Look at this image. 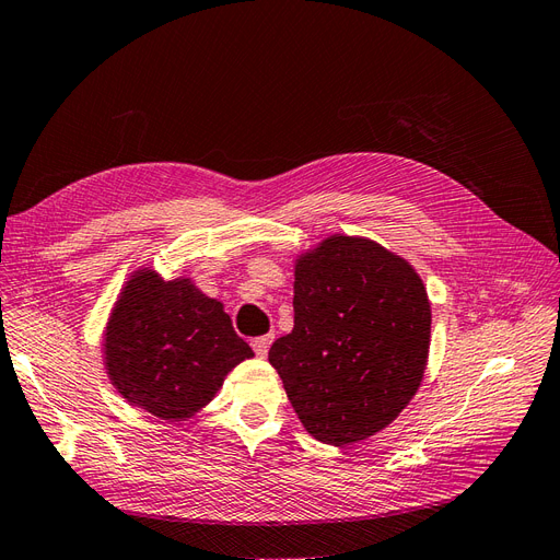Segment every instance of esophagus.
Masks as SVG:
<instances>
[{
	"instance_id": "obj_1",
	"label": "esophagus",
	"mask_w": 560,
	"mask_h": 560,
	"mask_svg": "<svg viewBox=\"0 0 560 560\" xmlns=\"http://www.w3.org/2000/svg\"><path fill=\"white\" fill-rule=\"evenodd\" d=\"M272 339H275V335H262V337L250 339V347H254L256 355L265 358V355H267V351H269V345H272Z\"/></svg>"
}]
</instances>
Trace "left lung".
Masks as SVG:
<instances>
[{
	"label": "left lung",
	"mask_w": 560,
	"mask_h": 560,
	"mask_svg": "<svg viewBox=\"0 0 560 560\" xmlns=\"http://www.w3.org/2000/svg\"><path fill=\"white\" fill-rule=\"evenodd\" d=\"M293 310L269 363L306 432L341 446L386 428L417 393L430 347L411 265L370 240L330 237L298 260Z\"/></svg>",
	"instance_id": "left-lung-1"
}]
</instances>
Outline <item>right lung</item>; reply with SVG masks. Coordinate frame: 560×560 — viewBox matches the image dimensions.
Returning a JSON list of instances; mask_svg holds the SVG:
<instances>
[{
	"mask_svg": "<svg viewBox=\"0 0 560 560\" xmlns=\"http://www.w3.org/2000/svg\"><path fill=\"white\" fill-rule=\"evenodd\" d=\"M104 349L114 386L165 421L188 419L234 365L254 355L221 302L188 279L162 281L151 269L125 285Z\"/></svg>",
	"mask_w": 560,
	"mask_h": 560,
	"instance_id": "obj_1",
	"label": "right lung"
}]
</instances>
